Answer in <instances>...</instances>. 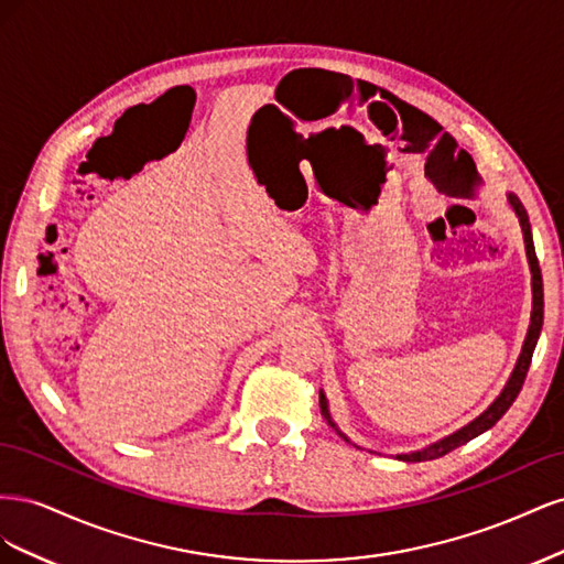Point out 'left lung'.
<instances>
[{
    "label": "left lung",
    "instance_id": "1",
    "mask_svg": "<svg viewBox=\"0 0 564 564\" xmlns=\"http://www.w3.org/2000/svg\"><path fill=\"white\" fill-rule=\"evenodd\" d=\"M506 202L508 207L513 209V214L518 216L520 220V230H522V240H524V251H527V263H529V272H532V317H529V329H527V336H524V344H522V350L518 355V362L513 367V373H510L503 390L497 395V400H494L485 412L480 416H475L470 423H466L464 429L454 431L452 435L442 437L437 442H433V445L423 447V449H416V452H406V454H398L400 460H406V464H419V460H433V458H440L449 454L452 449L466 445V442H470L473 437L482 435L485 431H489L494 423H497L506 412L508 406L516 402L518 392L524 383V377L529 371V362H532V355H534V348H536V340L541 336V327H543V278H541V268H539V259H536V251H534V240H532V226H529V216L522 207V202L513 195L508 193L506 195ZM319 406H322V414L324 419H327V423L332 425V429L344 437L346 442H350V445H355V442L338 429L336 421L332 419V412H329V402H327V395H324V390H319ZM357 447V445H355Z\"/></svg>",
    "mask_w": 564,
    "mask_h": 564
}]
</instances>
